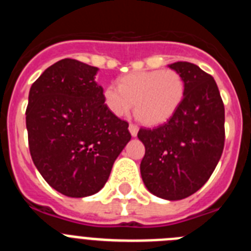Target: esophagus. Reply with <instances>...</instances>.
Returning a JSON list of instances; mask_svg holds the SVG:
<instances>
[{
  "label": "esophagus",
  "mask_w": 251,
  "mask_h": 251,
  "mask_svg": "<svg viewBox=\"0 0 251 251\" xmlns=\"http://www.w3.org/2000/svg\"><path fill=\"white\" fill-rule=\"evenodd\" d=\"M138 129H139V128H138V126H137V124H133V123L129 124V132H130V134H132L133 137L137 136Z\"/></svg>",
  "instance_id": "esophagus-1"
}]
</instances>
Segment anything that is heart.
<instances>
[{
    "mask_svg": "<svg viewBox=\"0 0 251 251\" xmlns=\"http://www.w3.org/2000/svg\"><path fill=\"white\" fill-rule=\"evenodd\" d=\"M185 79L177 70H148L126 75L118 85L110 84L103 94L104 104L112 114L123 117L132 109L141 122L156 126L168 121L182 103Z\"/></svg>",
    "mask_w": 251,
    "mask_h": 251,
    "instance_id": "b5f03b06",
    "label": "heart"
}]
</instances>
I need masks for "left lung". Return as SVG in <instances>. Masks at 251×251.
<instances>
[{"instance_id":"1","label":"left lung","mask_w":251,"mask_h":251,"mask_svg":"<svg viewBox=\"0 0 251 251\" xmlns=\"http://www.w3.org/2000/svg\"><path fill=\"white\" fill-rule=\"evenodd\" d=\"M182 75V103L166 123L141 128L146 147L141 175L165 200H182L200 190L217 166L225 143V108L214 77L187 61L171 64Z\"/></svg>"}]
</instances>
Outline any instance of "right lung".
<instances>
[{
    "label": "right lung",
    "mask_w": 251,
    "mask_h": 251,
    "mask_svg": "<svg viewBox=\"0 0 251 251\" xmlns=\"http://www.w3.org/2000/svg\"><path fill=\"white\" fill-rule=\"evenodd\" d=\"M98 68L63 59L31 85L26 128L31 158L46 182L69 197L103 188L130 139L128 122L104 104Z\"/></svg>",
    "instance_id": "obj_1"
}]
</instances>
